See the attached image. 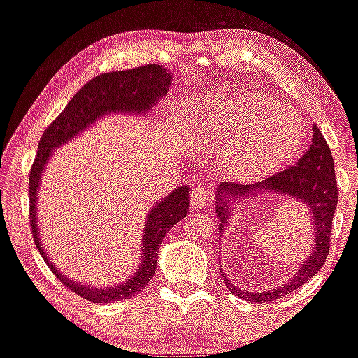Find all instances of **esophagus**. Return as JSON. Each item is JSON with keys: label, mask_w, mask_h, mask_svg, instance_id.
<instances>
[{"label": "esophagus", "mask_w": 358, "mask_h": 358, "mask_svg": "<svg viewBox=\"0 0 358 358\" xmlns=\"http://www.w3.org/2000/svg\"><path fill=\"white\" fill-rule=\"evenodd\" d=\"M210 201H212V192H210L208 188L201 187V188H195V190L192 192V196H190L192 210L205 208L206 205H210Z\"/></svg>", "instance_id": "obj_1"}]
</instances>
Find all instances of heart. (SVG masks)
<instances>
[{"label": "heart", "instance_id": "1", "mask_svg": "<svg viewBox=\"0 0 358 358\" xmlns=\"http://www.w3.org/2000/svg\"><path fill=\"white\" fill-rule=\"evenodd\" d=\"M205 123L212 146L223 153V168L240 183L268 178L303 141L302 120L260 94L210 110Z\"/></svg>", "mask_w": 358, "mask_h": 358}]
</instances>
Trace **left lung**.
Returning <instances> with one entry per match:
<instances>
[{"label":"left lung","instance_id":"left-lung-1","mask_svg":"<svg viewBox=\"0 0 358 358\" xmlns=\"http://www.w3.org/2000/svg\"><path fill=\"white\" fill-rule=\"evenodd\" d=\"M257 193H280V195H288L292 200H300L312 210L313 215V234H315V245L310 255L305 258L302 268L295 275L290 282L277 290H268L264 294H253L243 288L235 287L230 283V280L225 278V273L222 272V277L225 280L227 287L230 288L231 294H235L240 299L247 302H272V300L282 299L283 295L290 294L295 288L302 287L305 282L315 275L322 265L325 264L330 250V234H331V220H334L335 208L338 201V188L337 180H335V168L331 152L327 145L324 135L317 127H313L312 133V145L308 152L296 162L295 166H288L283 171H278L264 182L255 185H240L223 182L218 187L217 198V215L220 217V230L227 223L228 213L227 201H236L240 203L242 198Z\"/></svg>","mask_w":358,"mask_h":358}]
</instances>
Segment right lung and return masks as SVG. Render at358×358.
I'll list each match as a JSON object with an SVG mask.
<instances>
[{
  "label": "right lung",
  "mask_w": 358,
  "mask_h": 358,
  "mask_svg": "<svg viewBox=\"0 0 358 358\" xmlns=\"http://www.w3.org/2000/svg\"><path fill=\"white\" fill-rule=\"evenodd\" d=\"M170 81V73L158 64H145V66L133 68V70L98 75L71 98V101L64 106L62 113L56 116L55 122L46 128L40 145H38V153L34 157L31 170H29V222H31L34 243L46 264L53 270V273L62 280L63 285L93 303H110L116 300L130 299L148 285L155 275V270H157L162 240L165 238V235L175 223L187 217L190 188L180 187L178 190H175L165 200L158 201L152 208L145 222L143 247H141L143 262H141L140 270L135 273V277L128 278V282H123L122 285L113 288H92L88 285H80L59 273L46 258L45 250L38 238L36 198L43 168L48 163L55 146L64 145L101 116L116 113V111L133 115L148 111L166 93Z\"/></svg>",
  "instance_id": "add662e5"
}]
</instances>
